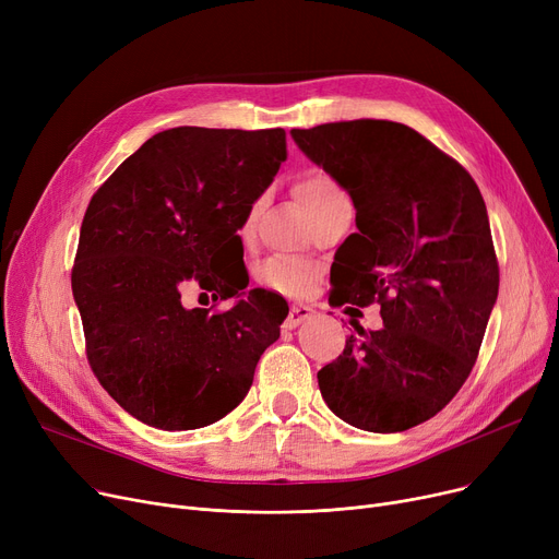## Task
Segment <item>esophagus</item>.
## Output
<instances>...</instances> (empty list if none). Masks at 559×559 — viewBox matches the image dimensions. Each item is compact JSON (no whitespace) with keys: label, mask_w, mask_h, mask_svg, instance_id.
Instances as JSON below:
<instances>
[{"label":"esophagus","mask_w":559,"mask_h":559,"mask_svg":"<svg viewBox=\"0 0 559 559\" xmlns=\"http://www.w3.org/2000/svg\"><path fill=\"white\" fill-rule=\"evenodd\" d=\"M312 317V308L308 306H292L287 317H285V329H297L301 326L304 321H308Z\"/></svg>","instance_id":"34e87169"}]
</instances>
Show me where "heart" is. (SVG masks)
<instances>
[{"label": "heart", "mask_w": 559, "mask_h": 559, "mask_svg": "<svg viewBox=\"0 0 559 559\" xmlns=\"http://www.w3.org/2000/svg\"><path fill=\"white\" fill-rule=\"evenodd\" d=\"M297 188L312 215L329 209V205L340 203V201H348V194L326 171H317V169L308 171ZM260 205H262V201L258 199L249 209V215L245 222V233L251 228V224L260 211ZM255 278L262 287L278 292V295L306 297L319 278V267L310 260L289 258V255H272L260 264L255 272Z\"/></svg>", "instance_id": "obj_1"}]
</instances>
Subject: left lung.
<instances>
[{
  "instance_id": "left-lung-1",
  "label": "left lung",
  "mask_w": 559,
  "mask_h": 559,
  "mask_svg": "<svg viewBox=\"0 0 559 559\" xmlns=\"http://www.w3.org/2000/svg\"><path fill=\"white\" fill-rule=\"evenodd\" d=\"M350 194L358 233L335 253L337 306H380L383 329L350 335L317 373L333 413L401 432L444 409L472 373L498 297V260L476 181L399 122L292 129ZM333 278V270H331Z\"/></svg>"
}]
</instances>
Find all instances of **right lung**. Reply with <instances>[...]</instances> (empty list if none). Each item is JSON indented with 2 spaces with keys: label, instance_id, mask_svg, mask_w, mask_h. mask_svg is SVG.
<instances>
[{
  "label": "right lung",
  "instance_id": "obj_1",
  "mask_svg": "<svg viewBox=\"0 0 559 559\" xmlns=\"http://www.w3.org/2000/svg\"><path fill=\"white\" fill-rule=\"evenodd\" d=\"M283 129L179 127L146 140L93 194L72 267L85 356L131 417L192 430L226 417L281 335L285 306L251 289L242 240L251 203L285 160ZM236 253L235 261L227 258ZM197 282L226 311L180 301Z\"/></svg>",
  "mask_w": 559,
  "mask_h": 559
}]
</instances>
